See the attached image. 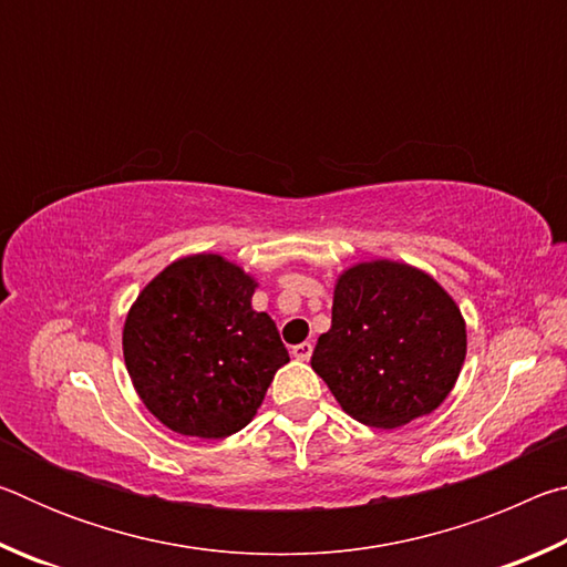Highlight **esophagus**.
I'll return each instance as SVG.
<instances>
[{
  "label": "esophagus",
  "instance_id": "obj_1",
  "mask_svg": "<svg viewBox=\"0 0 567 567\" xmlns=\"http://www.w3.org/2000/svg\"><path fill=\"white\" fill-rule=\"evenodd\" d=\"M310 354H312V342H300V344H295L292 348V358L295 360H310Z\"/></svg>",
  "mask_w": 567,
  "mask_h": 567
}]
</instances>
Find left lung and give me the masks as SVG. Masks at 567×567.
I'll return each instance as SVG.
<instances>
[{
    "label": "left lung",
    "mask_w": 567,
    "mask_h": 567,
    "mask_svg": "<svg viewBox=\"0 0 567 567\" xmlns=\"http://www.w3.org/2000/svg\"><path fill=\"white\" fill-rule=\"evenodd\" d=\"M465 350L453 297L417 267L375 260L338 277L332 328L310 362L350 417L392 430L440 408Z\"/></svg>",
    "instance_id": "left-lung-1"
}]
</instances>
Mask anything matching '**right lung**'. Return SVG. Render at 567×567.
I'll list each match as a JSON object with an SVG mask.
<instances>
[{
    "instance_id": "1",
    "label": "right lung",
    "mask_w": 567,
    "mask_h": 567,
    "mask_svg": "<svg viewBox=\"0 0 567 567\" xmlns=\"http://www.w3.org/2000/svg\"><path fill=\"white\" fill-rule=\"evenodd\" d=\"M255 287L225 257L189 255L140 292L124 320V364L162 425L217 440L257 415L290 354L270 315L252 310Z\"/></svg>"
}]
</instances>
